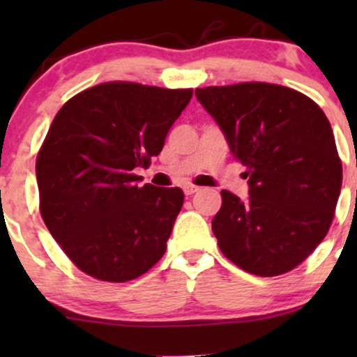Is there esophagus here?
<instances>
[{
	"instance_id": "obj_1",
	"label": "esophagus",
	"mask_w": 357,
	"mask_h": 357,
	"mask_svg": "<svg viewBox=\"0 0 357 357\" xmlns=\"http://www.w3.org/2000/svg\"><path fill=\"white\" fill-rule=\"evenodd\" d=\"M198 191H199V188L192 186V184H190V186H184V195H186V196L195 195V192H198Z\"/></svg>"
}]
</instances>
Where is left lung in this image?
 I'll return each instance as SVG.
<instances>
[{"label":"left lung","mask_w":357,"mask_h":357,"mask_svg":"<svg viewBox=\"0 0 357 357\" xmlns=\"http://www.w3.org/2000/svg\"><path fill=\"white\" fill-rule=\"evenodd\" d=\"M195 93L247 167V199L221 191L211 221L220 250L253 275L296 268L329 231L341 192L342 165L326 114L304 93L264 82Z\"/></svg>","instance_id":"8db88e82"}]
</instances>
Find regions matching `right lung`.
I'll return each mask as SVG.
<instances>
[{"mask_svg":"<svg viewBox=\"0 0 357 357\" xmlns=\"http://www.w3.org/2000/svg\"><path fill=\"white\" fill-rule=\"evenodd\" d=\"M191 89L109 82L72 97L53 119L36 158L40 211L82 272L127 282L166 252L181 211L179 188L139 186L165 146Z\"/></svg>","mask_w":357,"mask_h":357,"instance_id":"right-lung-1","label":"right lung"}]
</instances>
